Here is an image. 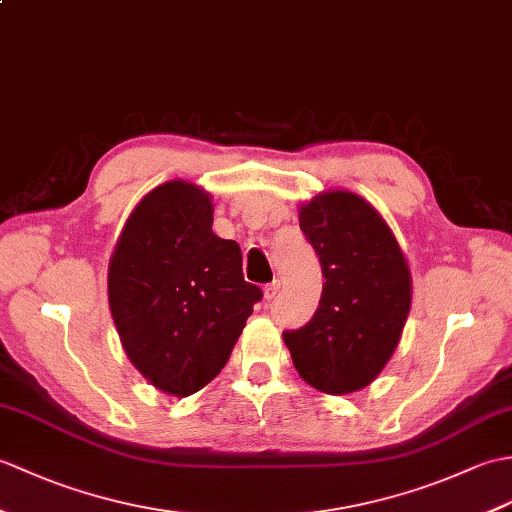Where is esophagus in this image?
<instances>
[{
	"label": "esophagus",
	"instance_id": "1",
	"mask_svg": "<svg viewBox=\"0 0 512 512\" xmlns=\"http://www.w3.org/2000/svg\"><path fill=\"white\" fill-rule=\"evenodd\" d=\"M279 288H281L279 281H273V284H266V286H264V299H266V301L275 299V297H277V292H279Z\"/></svg>",
	"mask_w": 512,
	"mask_h": 512
}]
</instances>
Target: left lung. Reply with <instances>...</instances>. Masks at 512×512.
I'll return each mask as SVG.
<instances>
[{
    "label": "left lung",
    "mask_w": 512,
    "mask_h": 512,
    "mask_svg": "<svg viewBox=\"0 0 512 512\" xmlns=\"http://www.w3.org/2000/svg\"><path fill=\"white\" fill-rule=\"evenodd\" d=\"M317 250L323 292L310 323L284 332L299 376L330 396L352 394L383 372L411 308V273L394 233L352 191H323L299 206Z\"/></svg>",
    "instance_id": "1"
}]
</instances>
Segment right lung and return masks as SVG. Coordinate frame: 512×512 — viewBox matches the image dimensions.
I'll return each mask as SVG.
<instances>
[{
  "label": "right lung",
  "mask_w": 512,
  "mask_h": 512,
  "mask_svg": "<svg viewBox=\"0 0 512 512\" xmlns=\"http://www.w3.org/2000/svg\"><path fill=\"white\" fill-rule=\"evenodd\" d=\"M211 226V195L169 180L136 204L107 268V299L127 358L178 398L222 372L262 299L244 281L239 244Z\"/></svg>",
  "instance_id": "1"
}]
</instances>
